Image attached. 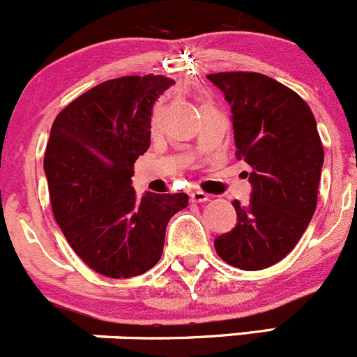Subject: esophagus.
<instances>
[{
    "instance_id": "1",
    "label": "esophagus",
    "mask_w": 357,
    "mask_h": 357,
    "mask_svg": "<svg viewBox=\"0 0 357 357\" xmlns=\"http://www.w3.org/2000/svg\"><path fill=\"white\" fill-rule=\"evenodd\" d=\"M208 199H210V196L205 195V192H202V191L191 192V202L192 203H205V202H208Z\"/></svg>"
}]
</instances>
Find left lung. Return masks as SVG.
<instances>
[{"instance_id":"obj_1","label":"left lung","mask_w":357,"mask_h":357,"mask_svg":"<svg viewBox=\"0 0 357 357\" xmlns=\"http://www.w3.org/2000/svg\"><path fill=\"white\" fill-rule=\"evenodd\" d=\"M206 79L231 107L236 158L250 166L247 205L233 202L236 226L217 236V254L240 270H263L286 257L317 205L324 162L310 107L261 73L229 71Z\"/></svg>"}]
</instances>
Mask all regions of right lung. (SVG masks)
<instances>
[{"label":"right lung","mask_w":357,"mask_h":357,"mask_svg":"<svg viewBox=\"0 0 357 357\" xmlns=\"http://www.w3.org/2000/svg\"><path fill=\"white\" fill-rule=\"evenodd\" d=\"M173 84L162 75L121 77L93 87L56 117L47 144L50 203L80 259L110 278L145 273L161 259L168 220L188 195L131 188L135 161L151 147L155 101Z\"/></svg>","instance_id":"obj_1"}]
</instances>
